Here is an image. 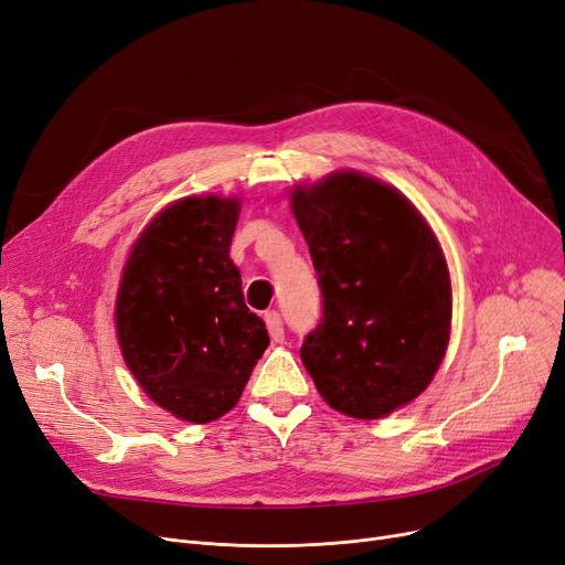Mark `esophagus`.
<instances>
[{
	"label": "esophagus",
	"mask_w": 565,
	"mask_h": 565,
	"mask_svg": "<svg viewBox=\"0 0 565 565\" xmlns=\"http://www.w3.org/2000/svg\"><path fill=\"white\" fill-rule=\"evenodd\" d=\"M264 321H266V329H268V335H271L274 342H282L285 340V329H282V317L280 312L276 310H268L264 315Z\"/></svg>",
	"instance_id": "1"
}]
</instances>
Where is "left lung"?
<instances>
[{
    "mask_svg": "<svg viewBox=\"0 0 565 565\" xmlns=\"http://www.w3.org/2000/svg\"><path fill=\"white\" fill-rule=\"evenodd\" d=\"M321 289V319L301 361L327 405L382 418L439 370L452 315L448 264L418 209L361 172L291 191Z\"/></svg>",
    "mask_w": 565,
    "mask_h": 565,
    "instance_id": "left-lung-1",
    "label": "left lung"
}]
</instances>
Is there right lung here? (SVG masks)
I'll return each mask as SVG.
<instances>
[{
  "instance_id": "right-lung-1",
  "label": "right lung",
  "mask_w": 565,
  "mask_h": 565,
  "mask_svg": "<svg viewBox=\"0 0 565 565\" xmlns=\"http://www.w3.org/2000/svg\"><path fill=\"white\" fill-rule=\"evenodd\" d=\"M236 198H183L145 227L126 259L115 321L124 361L172 416L209 423L244 393L268 347L230 259Z\"/></svg>"
}]
</instances>
